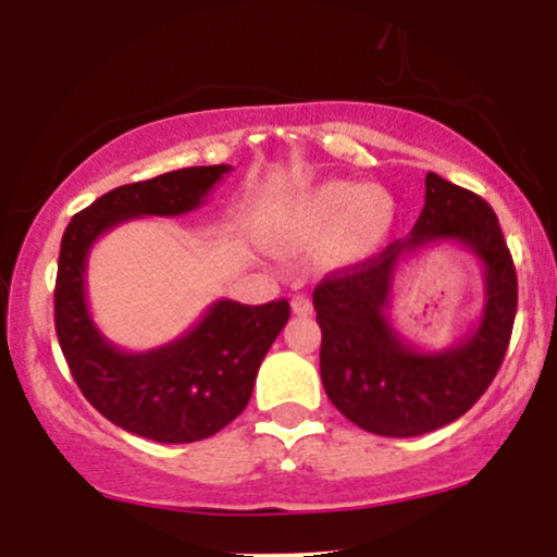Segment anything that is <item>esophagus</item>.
Segmentation results:
<instances>
[{
    "label": "esophagus",
    "instance_id": "obj_1",
    "mask_svg": "<svg viewBox=\"0 0 557 557\" xmlns=\"http://www.w3.org/2000/svg\"><path fill=\"white\" fill-rule=\"evenodd\" d=\"M290 307H293V311H296V314H311V301L307 296H293L290 298Z\"/></svg>",
    "mask_w": 557,
    "mask_h": 557
}]
</instances>
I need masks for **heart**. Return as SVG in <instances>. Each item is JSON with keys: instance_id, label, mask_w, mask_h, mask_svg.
<instances>
[{"instance_id": "1", "label": "heart", "mask_w": 557, "mask_h": 557, "mask_svg": "<svg viewBox=\"0 0 557 557\" xmlns=\"http://www.w3.org/2000/svg\"><path fill=\"white\" fill-rule=\"evenodd\" d=\"M396 206L383 189L357 182H325L285 200L264 219V235L277 248H307L341 235L346 253H370L394 227Z\"/></svg>"}]
</instances>
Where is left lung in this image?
<instances>
[{
	"mask_svg": "<svg viewBox=\"0 0 557 557\" xmlns=\"http://www.w3.org/2000/svg\"><path fill=\"white\" fill-rule=\"evenodd\" d=\"M431 242H457L485 267V309L466 339L444 352L412 347L389 325V290L401 258ZM518 307V277L497 216L484 198L438 174L412 235L314 288L327 399L377 436H423L462 418L503 364Z\"/></svg>",
	"mask_w": 557,
	"mask_h": 557,
	"instance_id": "left-lung-1",
	"label": "left lung"
}]
</instances>
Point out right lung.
<instances>
[{
    "label": "right lung",
    "instance_id": "1",
    "mask_svg": "<svg viewBox=\"0 0 557 557\" xmlns=\"http://www.w3.org/2000/svg\"><path fill=\"white\" fill-rule=\"evenodd\" d=\"M232 166H189L115 187L78 211L60 243L54 330L73 381L102 418L161 444H189L230 425L253 394L256 372L290 317L280 301L211 304L166 346L124 351L95 325L87 304L89 250L121 222L195 211Z\"/></svg>",
    "mask_w": 557,
    "mask_h": 557
}]
</instances>
